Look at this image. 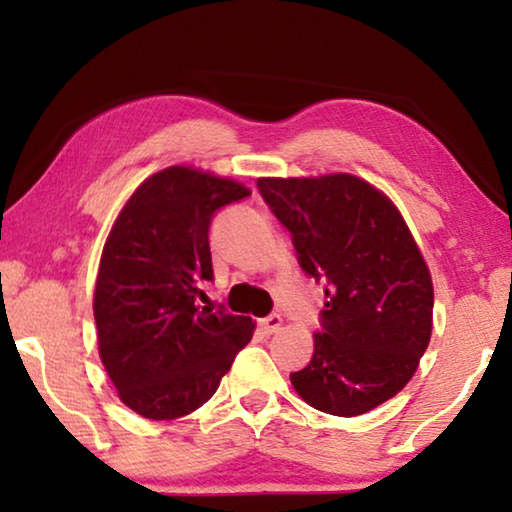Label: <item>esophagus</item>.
<instances>
[{"label": "esophagus", "mask_w": 512, "mask_h": 512, "mask_svg": "<svg viewBox=\"0 0 512 512\" xmlns=\"http://www.w3.org/2000/svg\"><path fill=\"white\" fill-rule=\"evenodd\" d=\"M259 327H262L266 334H275L277 329L282 327V316H280V314H271V316H266V318L259 320Z\"/></svg>", "instance_id": "obj_1"}]
</instances>
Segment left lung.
<instances>
[{
    "label": "left lung",
    "instance_id": "left-lung-1",
    "mask_svg": "<svg viewBox=\"0 0 512 512\" xmlns=\"http://www.w3.org/2000/svg\"><path fill=\"white\" fill-rule=\"evenodd\" d=\"M257 189L327 298L293 388L323 413L372 411L409 384L431 339V275L402 214L350 173L259 178Z\"/></svg>",
    "mask_w": 512,
    "mask_h": 512
}]
</instances>
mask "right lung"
<instances>
[{"label": "right lung", "instance_id": "right-lung-1", "mask_svg": "<svg viewBox=\"0 0 512 512\" xmlns=\"http://www.w3.org/2000/svg\"><path fill=\"white\" fill-rule=\"evenodd\" d=\"M250 196L244 185L169 167L146 178L103 246L94 320L103 368L121 402L149 420H176L219 388L253 320L198 307L212 282L214 214Z\"/></svg>", "mask_w": 512, "mask_h": 512}]
</instances>
